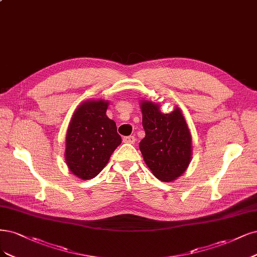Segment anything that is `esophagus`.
Wrapping results in <instances>:
<instances>
[{"instance_id":"esophagus-1","label":"esophagus","mask_w":257,"mask_h":257,"mask_svg":"<svg viewBox=\"0 0 257 257\" xmlns=\"http://www.w3.org/2000/svg\"><path fill=\"white\" fill-rule=\"evenodd\" d=\"M123 141H124L125 144H134L136 141V138L134 136H126L123 137Z\"/></svg>"}]
</instances>
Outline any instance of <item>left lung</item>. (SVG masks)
<instances>
[{"label": "left lung", "instance_id": "left-lung-1", "mask_svg": "<svg viewBox=\"0 0 257 257\" xmlns=\"http://www.w3.org/2000/svg\"><path fill=\"white\" fill-rule=\"evenodd\" d=\"M145 138L139 149L145 163L158 180L171 182L181 176L191 159V135L179 107L163 113L158 104L140 103Z\"/></svg>", "mask_w": 257, "mask_h": 257}]
</instances>
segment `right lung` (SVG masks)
Listing matches in <instances>:
<instances>
[{"label": "right lung", "mask_w": 257, "mask_h": 257, "mask_svg": "<svg viewBox=\"0 0 257 257\" xmlns=\"http://www.w3.org/2000/svg\"><path fill=\"white\" fill-rule=\"evenodd\" d=\"M107 107V101H86L70 121L65 159L70 171L82 180L98 175L121 144L116 123L106 116Z\"/></svg>", "instance_id": "right-lung-1"}]
</instances>
